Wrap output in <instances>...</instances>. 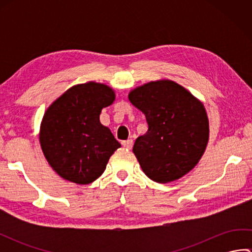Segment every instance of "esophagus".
<instances>
[{"label": "esophagus", "instance_id": "34e87169", "mask_svg": "<svg viewBox=\"0 0 252 252\" xmlns=\"http://www.w3.org/2000/svg\"><path fill=\"white\" fill-rule=\"evenodd\" d=\"M122 146L126 148V149H131L133 146V141L132 140H126V141H123L122 143Z\"/></svg>", "mask_w": 252, "mask_h": 252}]
</instances>
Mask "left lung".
Returning <instances> with one entry per match:
<instances>
[{"label": "left lung", "instance_id": "obj_1", "mask_svg": "<svg viewBox=\"0 0 252 252\" xmlns=\"http://www.w3.org/2000/svg\"><path fill=\"white\" fill-rule=\"evenodd\" d=\"M129 100L145 115L148 126L133 146L145 174L168 183L189 172L209 138L208 117L200 101L169 80L144 84L132 91Z\"/></svg>", "mask_w": 252, "mask_h": 252}]
</instances>
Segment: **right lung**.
Masks as SVG:
<instances>
[{"mask_svg": "<svg viewBox=\"0 0 252 252\" xmlns=\"http://www.w3.org/2000/svg\"><path fill=\"white\" fill-rule=\"evenodd\" d=\"M107 85L88 82L67 90L46 110L40 143L51 167L63 179L90 184L103 174L121 145L99 122L101 109L114 103Z\"/></svg>", "mask_w": 252, "mask_h": 252, "instance_id": "add662e5", "label": "right lung"}]
</instances>
